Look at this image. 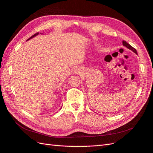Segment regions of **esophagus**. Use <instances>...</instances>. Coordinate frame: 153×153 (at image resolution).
Segmentation results:
<instances>
[{
	"label": "esophagus",
	"instance_id": "34e87169",
	"mask_svg": "<svg viewBox=\"0 0 153 153\" xmlns=\"http://www.w3.org/2000/svg\"><path fill=\"white\" fill-rule=\"evenodd\" d=\"M80 71H81V70L80 69V68H79V69L78 68V69H76L75 72L76 74H79V73H80Z\"/></svg>",
	"mask_w": 153,
	"mask_h": 153
}]
</instances>
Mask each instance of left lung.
Returning <instances> with one entry per match:
<instances>
[{
    "label": "left lung",
    "mask_w": 153,
    "mask_h": 153,
    "mask_svg": "<svg viewBox=\"0 0 153 153\" xmlns=\"http://www.w3.org/2000/svg\"><path fill=\"white\" fill-rule=\"evenodd\" d=\"M123 45L124 47H126L127 48H128V49H129L130 50H131L132 52H133L134 53H135L136 54H137V52L136 49L134 48L133 47H131V46L130 45H129V44H128V43L126 42V41H123Z\"/></svg>",
    "instance_id": "8db88e82"
}]
</instances>
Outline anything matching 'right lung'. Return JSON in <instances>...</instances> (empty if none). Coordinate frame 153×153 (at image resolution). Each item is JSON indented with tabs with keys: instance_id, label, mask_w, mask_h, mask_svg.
<instances>
[{
	"instance_id": "obj_1",
	"label": "right lung",
	"mask_w": 153,
	"mask_h": 153,
	"mask_svg": "<svg viewBox=\"0 0 153 153\" xmlns=\"http://www.w3.org/2000/svg\"><path fill=\"white\" fill-rule=\"evenodd\" d=\"M40 34H41V33H40ZM38 34H39V32H38V33H36V34H34V35H33V36H32L30 37V38H29V39H27V41H28V40H30V39H32V38H34V37H35V36H38Z\"/></svg>"
}]
</instances>
